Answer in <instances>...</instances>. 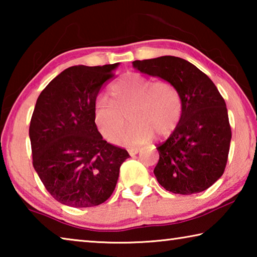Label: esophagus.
<instances>
[{"instance_id": "1", "label": "esophagus", "mask_w": 257, "mask_h": 257, "mask_svg": "<svg viewBox=\"0 0 257 257\" xmlns=\"http://www.w3.org/2000/svg\"><path fill=\"white\" fill-rule=\"evenodd\" d=\"M128 152H129V154L130 155H135V154H137L138 152H139V149L138 147H132V149H129L128 150Z\"/></svg>"}]
</instances>
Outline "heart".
Returning <instances> with one entry per match:
<instances>
[{
  "label": "heart",
  "instance_id": "obj_1",
  "mask_svg": "<svg viewBox=\"0 0 257 257\" xmlns=\"http://www.w3.org/2000/svg\"><path fill=\"white\" fill-rule=\"evenodd\" d=\"M113 99L99 95L95 101L94 120L98 132L113 141L122 132L130 114L133 124L121 135L123 145L149 142L154 134L168 137L181 118V99L171 82L150 78L137 72L125 73L112 86Z\"/></svg>",
  "mask_w": 257,
  "mask_h": 257
}]
</instances>
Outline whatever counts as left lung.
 <instances>
[{
  "mask_svg": "<svg viewBox=\"0 0 257 257\" xmlns=\"http://www.w3.org/2000/svg\"><path fill=\"white\" fill-rule=\"evenodd\" d=\"M135 69L176 87L181 118L160 144L154 169L159 184L173 194L191 195L211 187L223 175L231 142L228 110L216 86L197 67L177 56L136 60Z\"/></svg>",
  "mask_w": 257,
  "mask_h": 257,
  "instance_id": "left-lung-1",
  "label": "left lung"
}]
</instances>
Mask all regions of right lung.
Listing matches in <instances>:
<instances>
[{
    "label": "right lung",
    "instance_id": "obj_1",
    "mask_svg": "<svg viewBox=\"0 0 257 257\" xmlns=\"http://www.w3.org/2000/svg\"><path fill=\"white\" fill-rule=\"evenodd\" d=\"M118 66L68 68L37 98L29 127L33 165L47 191L64 205L105 202L129 158L104 141L94 120L97 95Z\"/></svg>",
    "mask_w": 257,
    "mask_h": 257
}]
</instances>
